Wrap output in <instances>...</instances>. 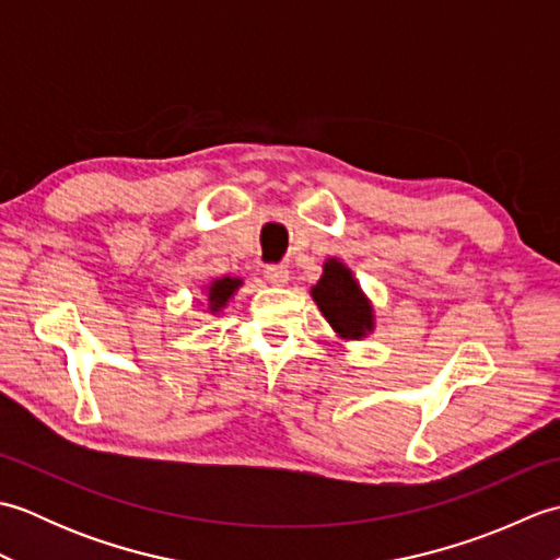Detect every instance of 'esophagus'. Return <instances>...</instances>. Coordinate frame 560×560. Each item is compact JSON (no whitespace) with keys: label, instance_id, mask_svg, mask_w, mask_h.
<instances>
[{"label":"esophagus","instance_id":"34e87169","mask_svg":"<svg viewBox=\"0 0 560 560\" xmlns=\"http://www.w3.org/2000/svg\"><path fill=\"white\" fill-rule=\"evenodd\" d=\"M265 279L271 283V287H287V283H289V267L267 265L265 267Z\"/></svg>","mask_w":560,"mask_h":560}]
</instances>
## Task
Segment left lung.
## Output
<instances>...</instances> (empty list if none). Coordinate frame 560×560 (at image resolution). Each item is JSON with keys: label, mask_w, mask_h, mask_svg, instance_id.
I'll return each instance as SVG.
<instances>
[{"label": "left lung", "mask_w": 560, "mask_h": 560, "mask_svg": "<svg viewBox=\"0 0 560 560\" xmlns=\"http://www.w3.org/2000/svg\"><path fill=\"white\" fill-rule=\"evenodd\" d=\"M311 295L339 339L355 341L375 329L373 303L341 259L329 257L325 261L323 277L311 289Z\"/></svg>", "instance_id": "obj_1"}]
</instances>
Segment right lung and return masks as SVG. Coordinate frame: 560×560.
<instances>
[{"instance_id": "obj_1", "label": "right lung", "mask_w": 560, "mask_h": 560, "mask_svg": "<svg viewBox=\"0 0 560 560\" xmlns=\"http://www.w3.org/2000/svg\"><path fill=\"white\" fill-rule=\"evenodd\" d=\"M243 287V279L237 277H221V279H213L209 287H205L207 291V301H209V313L217 315L221 313L229 301L235 295V291Z\"/></svg>"}]
</instances>
